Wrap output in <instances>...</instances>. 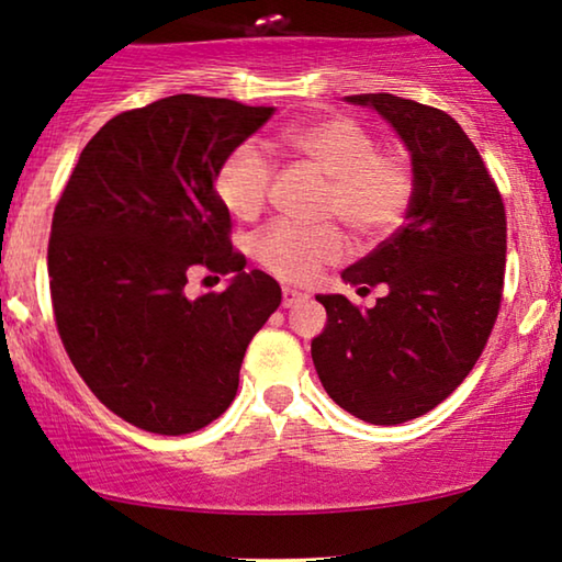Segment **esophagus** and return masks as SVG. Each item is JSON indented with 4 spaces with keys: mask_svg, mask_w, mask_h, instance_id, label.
I'll use <instances>...</instances> for the list:
<instances>
[{
    "mask_svg": "<svg viewBox=\"0 0 562 562\" xmlns=\"http://www.w3.org/2000/svg\"><path fill=\"white\" fill-rule=\"evenodd\" d=\"M305 297H307L305 292H300V290H292V288H282V305H284V307H292V305L303 303Z\"/></svg>",
    "mask_w": 562,
    "mask_h": 562,
    "instance_id": "obj_1",
    "label": "esophagus"
}]
</instances>
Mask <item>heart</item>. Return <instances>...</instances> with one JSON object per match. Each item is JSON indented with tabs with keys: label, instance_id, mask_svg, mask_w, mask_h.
<instances>
[{
	"label": "heart",
	"instance_id": "obj_1",
	"mask_svg": "<svg viewBox=\"0 0 562 562\" xmlns=\"http://www.w3.org/2000/svg\"><path fill=\"white\" fill-rule=\"evenodd\" d=\"M280 145L328 178L323 216L341 218L361 241L397 232L415 195V172L397 149H376V139L351 116L330 114L280 132ZM274 162L255 139L226 153L213 176L218 201L232 216L249 221L265 209ZM349 255V239L334 224L303 226L274 221L257 234L255 259L282 282L307 284Z\"/></svg>",
	"mask_w": 562,
	"mask_h": 562
}]
</instances>
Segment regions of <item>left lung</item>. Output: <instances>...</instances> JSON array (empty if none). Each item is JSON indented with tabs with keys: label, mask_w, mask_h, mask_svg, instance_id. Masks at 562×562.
<instances>
[{
	"label": "left lung",
	"mask_w": 562,
	"mask_h": 562,
	"mask_svg": "<svg viewBox=\"0 0 562 562\" xmlns=\"http://www.w3.org/2000/svg\"><path fill=\"white\" fill-rule=\"evenodd\" d=\"M413 153L415 195L405 226L344 270L384 297L361 311L344 295H318L328 315L311 353L321 384L346 413L400 425L438 407L469 376L502 307L507 211L453 116L392 93H357Z\"/></svg>",
	"instance_id": "obj_1"
}]
</instances>
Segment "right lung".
<instances>
[{
  "mask_svg": "<svg viewBox=\"0 0 562 562\" xmlns=\"http://www.w3.org/2000/svg\"><path fill=\"white\" fill-rule=\"evenodd\" d=\"M274 106L178 93L93 134L53 213L47 278L68 359L134 428L186 436L226 413L280 284L232 247L213 176ZM193 271L233 274L188 299ZM218 280V278H216Z\"/></svg>",
  "mask_w": 562,
  "mask_h": 562,
  "instance_id": "1",
  "label": "right lung"
}]
</instances>
